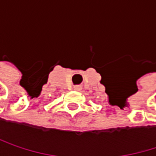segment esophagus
Masks as SVG:
<instances>
[{
    "label": "esophagus",
    "instance_id": "obj_1",
    "mask_svg": "<svg viewBox=\"0 0 156 156\" xmlns=\"http://www.w3.org/2000/svg\"><path fill=\"white\" fill-rule=\"evenodd\" d=\"M73 88H74V90H77V91H80L81 89H82V87L81 86H74L73 87Z\"/></svg>",
    "mask_w": 156,
    "mask_h": 156
}]
</instances>
